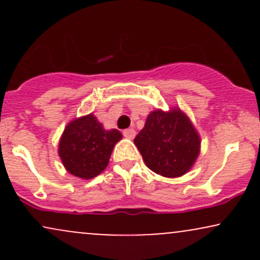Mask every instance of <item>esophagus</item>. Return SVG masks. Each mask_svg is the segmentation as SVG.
<instances>
[{"instance_id": "esophagus-1", "label": "esophagus", "mask_w": 260, "mask_h": 260, "mask_svg": "<svg viewBox=\"0 0 260 260\" xmlns=\"http://www.w3.org/2000/svg\"><path fill=\"white\" fill-rule=\"evenodd\" d=\"M123 136L128 139H133L134 137H136V131H134L133 128H128V129L123 131Z\"/></svg>"}]
</instances>
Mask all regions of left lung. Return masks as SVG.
<instances>
[{"label":"left lung","mask_w":260,"mask_h":260,"mask_svg":"<svg viewBox=\"0 0 260 260\" xmlns=\"http://www.w3.org/2000/svg\"><path fill=\"white\" fill-rule=\"evenodd\" d=\"M145 165L164 177H180L190 170L201 150V138L181 110L149 113L144 128L134 138Z\"/></svg>","instance_id":"1"}]
</instances>
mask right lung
Returning <instances> with one entry per match:
<instances>
[{
	"mask_svg": "<svg viewBox=\"0 0 260 260\" xmlns=\"http://www.w3.org/2000/svg\"><path fill=\"white\" fill-rule=\"evenodd\" d=\"M121 138L120 131L105 129L90 113L67 124L59 139L58 155L70 174L90 180L106 169L113 147Z\"/></svg>",
	"mask_w": 260,
	"mask_h": 260,
	"instance_id": "right-lung-1",
	"label": "right lung"
}]
</instances>
